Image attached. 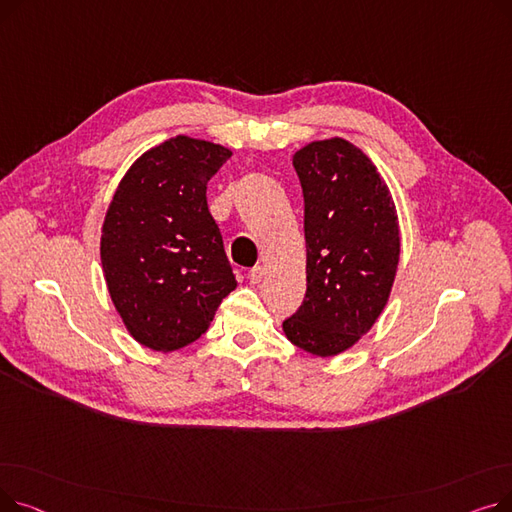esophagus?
<instances>
[{"label":"esophagus","instance_id":"esophagus-1","mask_svg":"<svg viewBox=\"0 0 512 512\" xmlns=\"http://www.w3.org/2000/svg\"><path fill=\"white\" fill-rule=\"evenodd\" d=\"M263 278H265V267H263V265L251 267V270H249V280H251L253 284H259Z\"/></svg>","mask_w":512,"mask_h":512}]
</instances>
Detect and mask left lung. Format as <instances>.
Returning a JSON list of instances; mask_svg holds the SVG:
<instances>
[{"label":"left lung","mask_w":512,"mask_h":512,"mask_svg":"<svg viewBox=\"0 0 512 512\" xmlns=\"http://www.w3.org/2000/svg\"><path fill=\"white\" fill-rule=\"evenodd\" d=\"M292 164L305 199L307 292L282 328L294 346L334 357L367 334L388 303L398 218L386 182L348 141L309 143Z\"/></svg>","instance_id":"left-lung-1"}]
</instances>
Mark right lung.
<instances>
[{
    "label": "right lung",
    "mask_w": 512,
    "mask_h": 512,
    "mask_svg": "<svg viewBox=\"0 0 512 512\" xmlns=\"http://www.w3.org/2000/svg\"><path fill=\"white\" fill-rule=\"evenodd\" d=\"M230 155L209 141L170 139L134 161L107 209V290L132 338L153 351L195 342L236 288L205 197Z\"/></svg>",
    "instance_id": "1"
}]
</instances>
